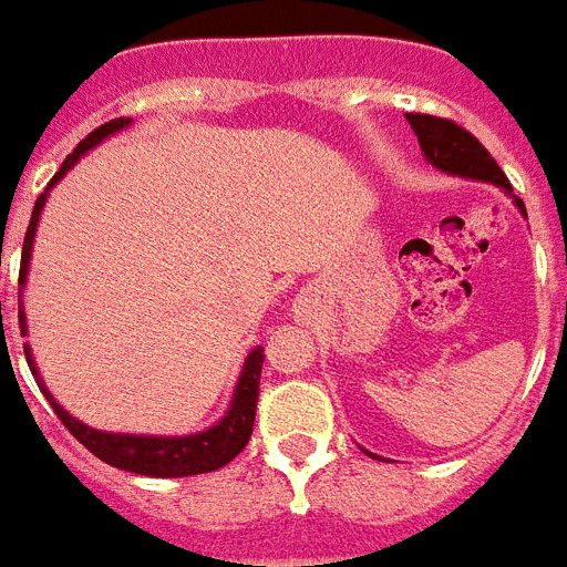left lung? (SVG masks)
I'll return each mask as SVG.
<instances>
[{
    "mask_svg": "<svg viewBox=\"0 0 567 567\" xmlns=\"http://www.w3.org/2000/svg\"><path fill=\"white\" fill-rule=\"evenodd\" d=\"M405 120L411 122L413 134L420 140L422 154L431 162L433 167H440L445 174L462 176V179H476V182H491L496 188H502L505 194L514 199L516 208L522 210V216L528 219L525 214V205L522 199H516L514 188H511L508 176L502 174V167L496 165L494 156L480 145L474 134H467L465 127H460L451 120H440V116H427V113H405ZM365 451V447H362ZM373 460H382V456L371 454Z\"/></svg>",
    "mask_w": 567,
    "mask_h": 567,
    "instance_id": "1",
    "label": "left lung"
}]
</instances>
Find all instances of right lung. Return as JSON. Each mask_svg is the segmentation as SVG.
<instances>
[{
    "label": "right lung",
    "instance_id": "1",
    "mask_svg": "<svg viewBox=\"0 0 567 567\" xmlns=\"http://www.w3.org/2000/svg\"><path fill=\"white\" fill-rule=\"evenodd\" d=\"M134 120H120L105 122L93 131L87 140H82L76 145L71 156L62 162V167L56 171L51 182H48L45 194H39L37 205H33L31 225H28V234H24L22 245V268H19V288L24 290L28 282V268H31V250H33V236H37L39 216L45 208L48 194L51 188H56L62 176L76 165L82 156L96 147L100 142H105L107 136L120 134L122 127H127ZM19 328H22V337L28 333V319H24V305L19 297ZM24 359L31 365V373L37 377L39 391L45 393V400L51 402L53 413H56L62 425L76 436L82 445L91 451L93 456H100L102 462L113 467H122V471H131V474L142 476H159V480H171V476H194V474H210L216 467L228 465L250 440V431H254V416H256V400H259V377H262V348H254L248 353V359L243 362V371H239V382L234 388V396H230V405L225 411V416L216 425L205 427L199 433H188V436H151V433H113V431H100V427H91L85 422H79L73 413H68L65 408L53 400V393L48 391V385L39 377V368L33 362L31 344H24Z\"/></svg>",
    "mask_w": 567,
    "mask_h": 567
}]
</instances>
